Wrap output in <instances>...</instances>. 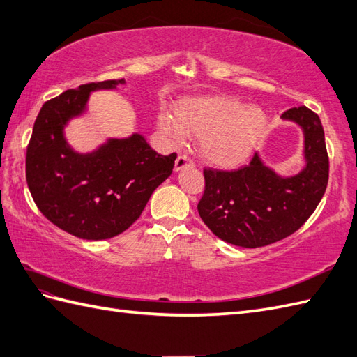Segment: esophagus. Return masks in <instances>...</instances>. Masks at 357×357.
I'll use <instances>...</instances> for the list:
<instances>
[{"instance_id":"34e87169","label":"esophagus","mask_w":357,"mask_h":357,"mask_svg":"<svg viewBox=\"0 0 357 357\" xmlns=\"http://www.w3.org/2000/svg\"><path fill=\"white\" fill-rule=\"evenodd\" d=\"M188 167H194V162L190 160L188 155H178L177 160H176V165H174V171L180 172L181 169H185Z\"/></svg>"}]
</instances>
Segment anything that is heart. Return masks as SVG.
<instances>
[{
    "mask_svg": "<svg viewBox=\"0 0 357 357\" xmlns=\"http://www.w3.org/2000/svg\"><path fill=\"white\" fill-rule=\"evenodd\" d=\"M159 126L176 141L202 139L203 159L218 168H238L250 160L268 127L262 107L245 106L233 95L181 100L176 115L163 112Z\"/></svg>",
    "mask_w": 357,
    "mask_h": 357,
    "instance_id": "obj_1",
    "label": "heart"
}]
</instances>
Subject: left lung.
Masks as SVG:
<instances>
[{"label":"left lung","mask_w":357,"mask_h":357,"mask_svg":"<svg viewBox=\"0 0 357 357\" xmlns=\"http://www.w3.org/2000/svg\"><path fill=\"white\" fill-rule=\"evenodd\" d=\"M303 132V168L283 176L259 153L236 171L204 169L198 213L211 231L236 247L257 248L288 238L314 213L328 181L324 130L317 113L294 107L280 116Z\"/></svg>","instance_id":"1"}]
</instances>
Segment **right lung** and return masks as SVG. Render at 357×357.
<instances>
[{
	"label": "right lung",
	"instance_id": "add662e5",
	"mask_svg": "<svg viewBox=\"0 0 357 357\" xmlns=\"http://www.w3.org/2000/svg\"><path fill=\"white\" fill-rule=\"evenodd\" d=\"M121 80L82 84L43 104L34 121L25 172L34 203L47 220L77 238L101 241L132 225L167 180L177 154L162 155L145 137H107L80 153L65 128L88 112L92 92L115 91Z\"/></svg>",
	"mask_w": 357,
	"mask_h": 357
}]
</instances>
